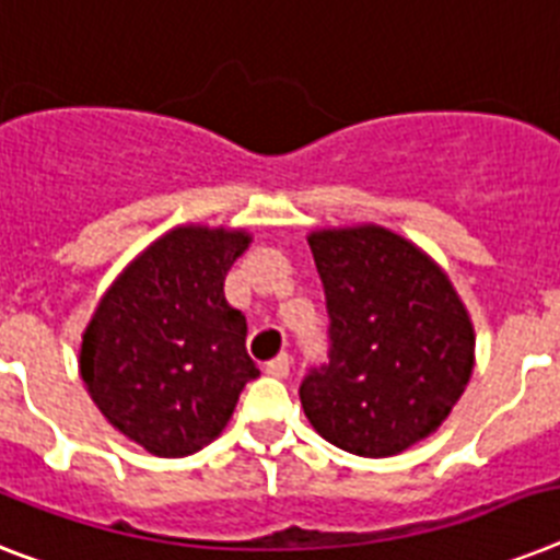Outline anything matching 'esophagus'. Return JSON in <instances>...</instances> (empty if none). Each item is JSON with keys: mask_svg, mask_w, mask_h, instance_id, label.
<instances>
[{"mask_svg": "<svg viewBox=\"0 0 560 560\" xmlns=\"http://www.w3.org/2000/svg\"><path fill=\"white\" fill-rule=\"evenodd\" d=\"M265 371L270 376H279V380H284V376L290 374V357H288V353H279V357L267 362Z\"/></svg>", "mask_w": 560, "mask_h": 560, "instance_id": "esophagus-1", "label": "esophagus"}]
</instances>
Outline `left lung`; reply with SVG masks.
Here are the masks:
<instances>
[{"instance_id":"obj_1","label":"left lung","mask_w":560,"mask_h":560,"mask_svg":"<svg viewBox=\"0 0 560 560\" xmlns=\"http://www.w3.org/2000/svg\"><path fill=\"white\" fill-rule=\"evenodd\" d=\"M327 304V362L299 385L307 420L359 457H390L429 438L460 399L475 330L452 281L383 226L313 233Z\"/></svg>"}]
</instances>
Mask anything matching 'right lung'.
<instances>
[{"label": "right lung", "mask_w": 560, "mask_h": 560, "mask_svg": "<svg viewBox=\"0 0 560 560\" xmlns=\"http://www.w3.org/2000/svg\"><path fill=\"white\" fill-rule=\"evenodd\" d=\"M235 230L177 226L126 267L85 327L80 374L126 438L158 457H186L224 431L256 380L247 319L224 276L247 249Z\"/></svg>", "instance_id": "right-lung-1"}]
</instances>
